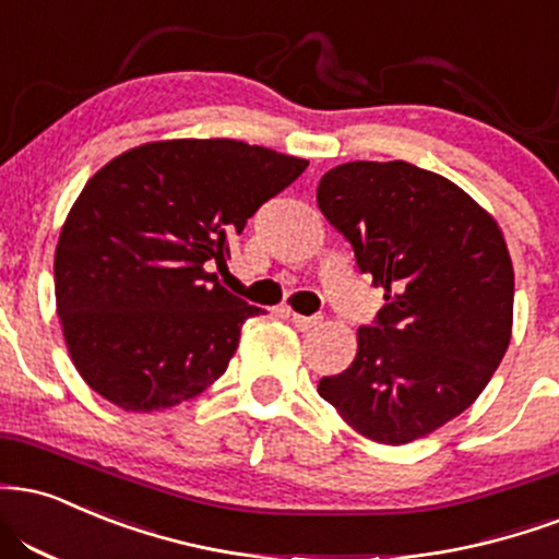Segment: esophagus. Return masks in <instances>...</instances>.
<instances>
[{
    "label": "esophagus",
    "mask_w": 559,
    "mask_h": 559,
    "mask_svg": "<svg viewBox=\"0 0 559 559\" xmlns=\"http://www.w3.org/2000/svg\"><path fill=\"white\" fill-rule=\"evenodd\" d=\"M284 314L299 328V331H312V328H318L322 322V318H318V314L307 318V314H297V312H292V309H284Z\"/></svg>",
    "instance_id": "1"
}]
</instances>
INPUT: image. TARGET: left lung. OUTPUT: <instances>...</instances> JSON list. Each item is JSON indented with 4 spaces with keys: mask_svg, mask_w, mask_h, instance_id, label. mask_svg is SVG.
I'll use <instances>...</instances> for the list:
<instances>
[{
    "mask_svg": "<svg viewBox=\"0 0 559 559\" xmlns=\"http://www.w3.org/2000/svg\"><path fill=\"white\" fill-rule=\"evenodd\" d=\"M318 205L385 292L352 367L318 393L374 442L435 432L479 399L508 352L515 278L500 226L459 185L406 160L335 166Z\"/></svg>",
    "mask_w": 559,
    "mask_h": 559,
    "instance_id": "8db88e82",
    "label": "left lung"
}]
</instances>
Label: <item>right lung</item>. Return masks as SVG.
Listing matches in <instances>:
<instances>
[{
    "label": "right lung",
    "mask_w": 559,
    "mask_h": 559,
    "mask_svg": "<svg viewBox=\"0 0 559 559\" xmlns=\"http://www.w3.org/2000/svg\"><path fill=\"white\" fill-rule=\"evenodd\" d=\"M307 166L239 140H164L93 174L53 258L57 312L80 378L138 414L218 380L260 309L226 292L211 267Z\"/></svg>",
    "instance_id": "1"
}]
</instances>
